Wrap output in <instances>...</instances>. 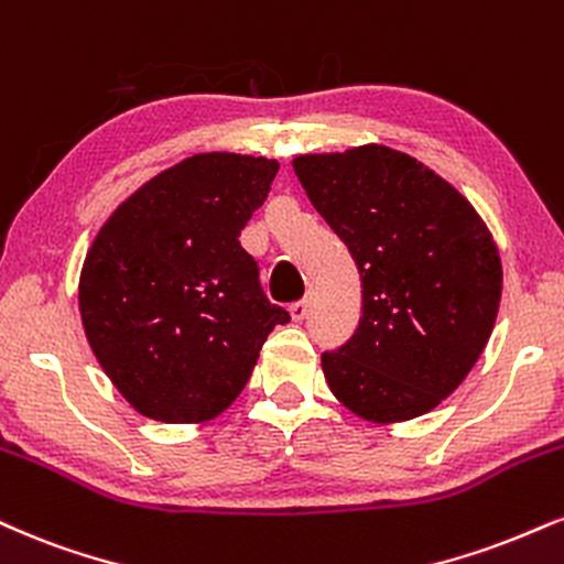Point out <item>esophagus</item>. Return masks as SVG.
<instances>
[{
    "label": "esophagus",
    "mask_w": 564,
    "mask_h": 564,
    "mask_svg": "<svg viewBox=\"0 0 564 564\" xmlns=\"http://www.w3.org/2000/svg\"><path fill=\"white\" fill-rule=\"evenodd\" d=\"M289 312H291V321L302 323L304 317H307V312H310V302H307V300L294 302V304H291V307H289Z\"/></svg>",
    "instance_id": "1"
}]
</instances>
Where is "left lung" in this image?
Instances as JSON below:
<instances>
[{
  "mask_svg": "<svg viewBox=\"0 0 564 564\" xmlns=\"http://www.w3.org/2000/svg\"><path fill=\"white\" fill-rule=\"evenodd\" d=\"M294 173L362 278L355 336L323 351L328 389L370 423L425 415L465 381L497 323L491 230L452 183L397 149L302 154Z\"/></svg>",
  "mask_w": 564,
  "mask_h": 564,
  "instance_id": "8db88e82",
  "label": "left lung"
}]
</instances>
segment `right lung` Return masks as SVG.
Segmentation results:
<instances>
[{"label": "right lung", "mask_w": 564, "mask_h": 564, "mask_svg": "<svg viewBox=\"0 0 564 564\" xmlns=\"http://www.w3.org/2000/svg\"><path fill=\"white\" fill-rule=\"evenodd\" d=\"M275 173L268 158L194 154L147 181L99 228L80 270V321L101 370L141 415H220L270 330L289 323L239 241Z\"/></svg>", "instance_id": "1"}]
</instances>
